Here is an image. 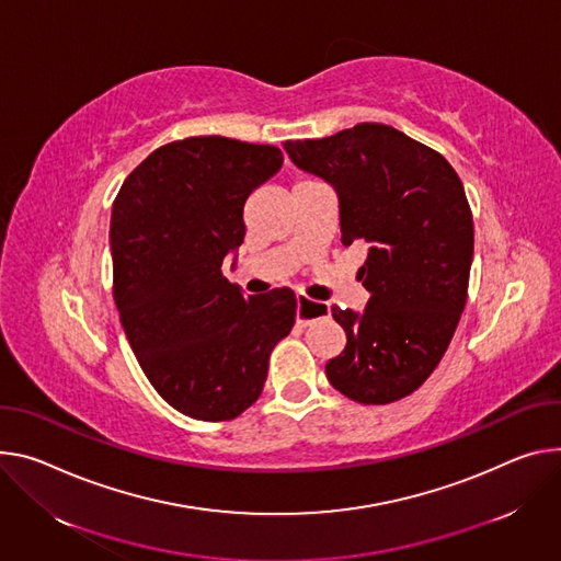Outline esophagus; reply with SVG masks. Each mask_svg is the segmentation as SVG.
Returning a JSON list of instances; mask_svg holds the SVG:
<instances>
[{
  "mask_svg": "<svg viewBox=\"0 0 561 561\" xmlns=\"http://www.w3.org/2000/svg\"><path fill=\"white\" fill-rule=\"evenodd\" d=\"M331 316V307L324 301H316L309 299L307 295H297V311H295V320L299 327H309L320 318Z\"/></svg>",
  "mask_w": 561,
  "mask_h": 561,
  "instance_id": "obj_1",
  "label": "esophagus"
}]
</instances>
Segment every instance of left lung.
<instances>
[{"label":"left lung","mask_w":561,"mask_h":561,"mask_svg":"<svg viewBox=\"0 0 561 561\" xmlns=\"http://www.w3.org/2000/svg\"><path fill=\"white\" fill-rule=\"evenodd\" d=\"M284 149L335 190L342 243L369 245L358 271L367 307H333L346 346L327 363L329 382L363 404L410 396L440 363L466 309L474 226L461 179L438 151L380 123Z\"/></svg>","instance_id":"obj_1"}]
</instances>
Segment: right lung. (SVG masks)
Wrapping results in <instances>:
<instances>
[{
  "instance_id": "right-lung-1",
  "label": "right lung",
  "mask_w": 561,
  "mask_h": 561,
  "mask_svg": "<svg viewBox=\"0 0 561 561\" xmlns=\"http://www.w3.org/2000/svg\"><path fill=\"white\" fill-rule=\"evenodd\" d=\"M282 163L273 145L194 136L151 151L114 201L121 322L149 382L185 416L230 421L248 410L295 324L293 290L245 297L221 275L243 243L248 196Z\"/></svg>"
}]
</instances>
